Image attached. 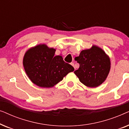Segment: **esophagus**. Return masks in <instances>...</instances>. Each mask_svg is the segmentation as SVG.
<instances>
[{"mask_svg": "<svg viewBox=\"0 0 129 129\" xmlns=\"http://www.w3.org/2000/svg\"><path fill=\"white\" fill-rule=\"evenodd\" d=\"M71 64L72 65V66H73V67H74V68H75V69H76V68H75V64H74L73 63H71Z\"/></svg>", "mask_w": 129, "mask_h": 129, "instance_id": "esophagus-1", "label": "esophagus"}]
</instances>
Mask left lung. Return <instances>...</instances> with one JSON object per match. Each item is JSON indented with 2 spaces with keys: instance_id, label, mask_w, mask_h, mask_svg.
<instances>
[{
  "instance_id": "1",
  "label": "left lung",
  "mask_w": 129,
  "mask_h": 129,
  "mask_svg": "<svg viewBox=\"0 0 129 129\" xmlns=\"http://www.w3.org/2000/svg\"><path fill=\"white\" fill-rule=\"evenodd\" d=\"M80 67L74 73L87 87H96L105 82L110 70V59L105 51L96 45L81 51L75 58Z\"/></svg>"
}]
</instances>
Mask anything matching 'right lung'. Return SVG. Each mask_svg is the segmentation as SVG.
Listing matches in <instances>:
<instances>
[{"instance_id": "right-lung-1", "label": "right lung", "mask_w": 129, "mask_h": 129, "mask_svg": "<svg viewBox=\"0 0 129 129\" xmlns=\"http://www.w3.org/2000/svg\"><path fill=\"white\" fill-rule=\"evenodd\" d=\"M56 49L40 44L26 51L23 64L30 80L41 87H52L75 69L64 62L61 56H55Z\"/></svg>"}]
</instances>
